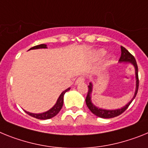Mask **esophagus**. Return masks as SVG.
I'll return each mask as SVG.
<instances>
[{"label": "esophagus", "mask_w": 148, "mask_h": 148, "mask_svg": "<svg viewBox=\"0 0 148 148\" xmlns=\"http://www.w3.org/2000/svg\"><path fill=\"white\" fill-rule=\"evenodd\" d=\"M85 81V77L84 76H79V77L76 80V84H78L79 83H82V82H84Z\"/></svg>", "instance_id": "esophagus-1"}]
</instances>
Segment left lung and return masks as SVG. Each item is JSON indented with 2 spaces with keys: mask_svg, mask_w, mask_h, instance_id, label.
I'll return each mask as SVG.
<instances>
[{
  "mask_svg": "<svg viewBox=\"0 0 148 148\" xmlns=\"http://www.w3.org/2000/svg\"><path fill=\"white\" fill-rule=\"evenodd\" d=\"M121 55L120 60L119 62H130V63L133 64L135 66V69H136V92H135V95L133 97V98L131 100V101L130 103H128L125 106H124L121 109H119V110H102V109H98L96 106H94L92 103V101H91V97H90V95L92 93V83H90V85L88 86V93H87L86 98V105L88 106V108L91 110L93 114H95V115H97V117H100V118H103V119H111V118H114V117H117L120 115L121 114L124 112L128 107L130 105V103H132V101H133V99L136 97V95H137V92H138V85H139V79H138V65L136 63V59H135L134 56L131 54L126 49L125 47H124L123 46L121 47Z\"/></svg>",
  "mask_w": 148,
  "mask_h": 148,
  "instance_id": "1",
  "label": "left lung"
}]
</instances>
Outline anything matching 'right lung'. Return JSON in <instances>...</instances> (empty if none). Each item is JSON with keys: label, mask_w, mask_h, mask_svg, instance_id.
Wrapping results in <instances>:
<instances>
[{"label": "right lung", "mask_w": 148, "mask_h": 148, "mask_svg": "<svg viewBox=\"0 0 148 148\" xmlns=\"http://www.w3.org/2000/svg\"><path fill=\"white\" fill-rule=\"evenodd\" d=\"M47 47V45H45V44H42V45H38L34 46V47H31L29 50L31 49H38V48H46ZM70 89V88H67L66 90H65L60 95V96L59 97L58 100H57V102H56V104L54 105L53 107H52L50 110H48L47 112H45L42 113V114H33V113L28 112H26L27 114H28L30 116L33 117V118H36V119H42V120H46V119H49L54 117L55 115H57L59 113V112L60 111V110L62 107V105H63V97L64 95L66 92H68L69 90Z\"/></svg>", "instance_id": "1"}]
</instances>
